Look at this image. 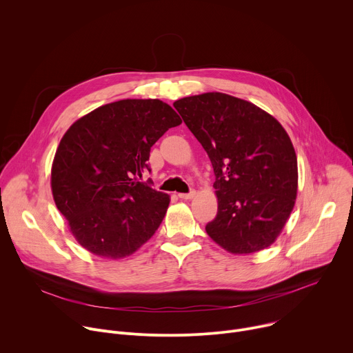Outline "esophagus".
<instances>
[{"label": "esophagus", "mask_w": 353, "mask_h": 353, "mask_svg": "<svg viewBox=\"0 0 353 353\" xmlns=\"http://www.w3.org/2000/svg\"><path fill=\"white\" fill-rule=\"evenodd\" d=\"M195 190H191L190 192H181V194H179V196L181 198V199H191V198H194L195 196Z\"/></svg>", "instance_id": "34e87169"}]
</instances>
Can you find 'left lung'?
<instances>
[{"instance_id":"1","label":"left lung","mask_w":353,"mask_h":353,"mask_svg":"<svg viewBox=\"0 0 353 353\" xmlns=\"http://www.w3.org/2000/svg\"><path fill=\"white\" fill-rule=\"evenodd\" d=\"M208 154L215 173L216 218L208 236L233 254L271 245L297 192V158L276 119L247 100L208 92L173 103Z\"/></svg>"}]
</instances>
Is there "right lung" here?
Returning a JSON list of instances; mask_svg holds the SVG:
<instances>
[{
  "label": "right lung",
  "instance_id": "1",
  "mask_svg": "<svg viewBox=\"0 0 353 353\" xmlns=\"http://www.w3.org/2000/svg\"><path fill=\"white\" fill-rule=\"evenodd\" d=\"M179 114L159 99H124L77 120L60 141L52 191L77 241L92 254L124 259L154 236L170 198L141 183L152 145Z\"/></svg>",
  "mask_w": 353,
  "mask_h": 353
}]
</instances>
